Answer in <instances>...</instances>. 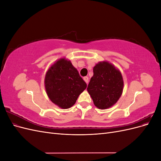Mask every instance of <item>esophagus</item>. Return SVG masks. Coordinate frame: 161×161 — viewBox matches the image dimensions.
Returning a JSON list of instances; mask_svg holds the SVG:
<instances>
[{
  "label": "esophagus",
  "mask_w": 161,
  "mask_h": 161,
  "mask_svg": "<svg viewBox=\"0 0 161 161\" xmlns=\"http://www.w3.org/2000/svg\"><path fill=\"white\" fill-rule=\"evenodd\" d=\"M83 79H84V80L85 81V82L88 85V83H89V78L87 77V76H85L84 78H83Z\"/></svg>",
  "instance_id": "1"
}]
</instances>
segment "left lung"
Segmentation results:
<instances>
[{
	"label": "left lung",
	"instance_id": "8db88e82",
	"mask_svg": "<svg viewBox=\"0 0 161 161\" xmlns=\"http://www.w3.org/2000/svg\"><path fill=\"white\" fill-rule=\"evenodd\" d=\"M123 89V77L118 69L108 61L96 64L87 91L97 108L105 109L114 105L122 94Z\"/></svg>",
	"mask_w": 161,
	"mask_h": 161
}]
</instances>
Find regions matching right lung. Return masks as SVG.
I'll use <instances>...</instances> for the list:
<instances>
[{
	"label": "right lung",
	"mask_w": 161,
	"mask_h": 161,
	"mask_svg": "<svg viewBox=\"0 0 161 161\" xmlns=\"http://www.w3.org/2000/svg\"><path fill=\"white\" fill-rule=\"evenodd\" d=\"M44 85L47 97L62 109H69L74 105L86 88V82L76 68L65 58L58 59L48 69Z\"/></svg>",
	"instance_id": "right-lung-1"
}]
</instances>
